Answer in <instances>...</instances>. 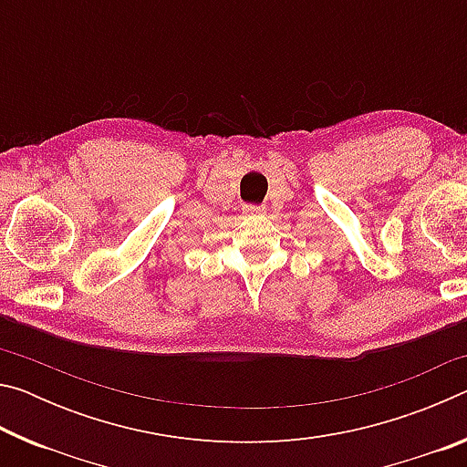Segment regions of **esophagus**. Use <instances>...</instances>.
Listing matches in <instances>:
<instances>
[{
  "label": "esophagus",
  "instance_id": "34e87169",
  "mask_svg": "<svg viewBox=\"0 0 467 467\" xmlns=\"http://www.w3.org/2000/svg\"><path fill=\"white\" fill-rule=\"evenodd\" d=\"M243 212H244V214H251V216H259V214H264V212H265V205L247 203V205H243Z\"/></svg>",
  "mask_w": 467,
  "mask_h": 467
}]
</instances>
